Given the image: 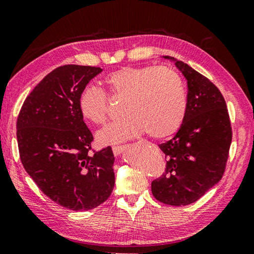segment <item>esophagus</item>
I'll list each match as a JSON object with an SVG mask.
<instances>
[{"label": "esophagus", "instance_id": "34e87169", "mask_svg": "<svg viewBox=\"0 0 254 254\" xmlns=\"http://www.w3.org/2000/svg\"><path fill=\"white\" fill-rule=\"evenodd\" d=\"M126 146L127 145H113L112 146V151H113V153L115 154V155H120L122 153V152L124 151V149H126Z\"/></svg>", "mask_w": 254, "mask_h": 254}]
</instances>
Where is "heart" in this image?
Returning <instances> with one entry per match:
<instances>
[{
    "mask_svg": "<svg viewBox=\"0 0 254 254\" xmlns=\"http://www.w3.org/2000/svg\"><path fill=\"white\" fill-rule=\"evenodd\" d=\"M112 100H122L126 117L110 123L98 133L102 144L131 140L147 132L162 140L173 135L186 119L188 100L181 75L167 66H123L104 79ZM80 113L96 126L109 117L110 100L99 87L87 85L79 96Z\"/></svg>",
    "mask_w": 254,
    "mask_h": 254,
    "instance_id": "b5f03b06",
    "label": "heart"
}]
</instances>
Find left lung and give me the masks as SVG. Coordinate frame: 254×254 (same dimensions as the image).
<instances>
[{"label":"left lung","instance_id":"left-lung-1","mask_svg":"<svg viewBox=\"0 0 254 254\" xmlns=\"http://www.w3.org/2000/svg\"><path fill=\"white\" fill-rule=\"evenodd\" d=\"M175 65L188 83L187 114L177 134L159 145L167 167L152 181L151 190L162 203L181 206L199 200L222 179L232 127L218 87L187 63L175 61Z\"/></svg>","mask_w":254,"mask_h":254}]
</instances>
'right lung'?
<instances>
[{"label": "right lung", "mask_w": 254, "mask_h": 254, "mask_svg": "<svg viewBox=\"0 0 254 254\" xmlns=\"http://www.w3.org/2000/svg\"><path fill=\"white\" fill-rule=\"evenodd\" d=\"M100 72L90 65L57 67L27 95L16 121L25 171L51 200L74 211L102 204L114 188L111 146L92 149L93 134L77 104L82 90Z\"/></svg>", "instance_id": "right-lung-1"}]
</instances>
